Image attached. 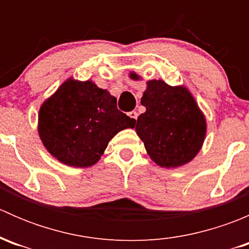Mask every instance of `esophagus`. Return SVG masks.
I'll return each mask as SVG.
<instances>
[{
    "label": "esophagus",
    "instance_id": "obj_1",
    "mask_svg": "<svg viewBox=\"0 0 249 249\" xmlns=\"http://www.w3.org/2000/svg\"><path fill=\"white\" fill-rule=\"evenodd\" d=\"M137 115H139V114H137L136 110H132V112L129 113V117L131 118V119H134V120L137 119Z\"/></svg>",
    "mask_w": 249,
    "mask_h": 249
}]
</instances>
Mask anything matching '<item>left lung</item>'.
<instances>
[{
	"instance_id": "obj_1",
	"label": "left lung",
	"mask_w": 249,
	"mask_h": 249,
	"mask_svg": "<svg viewBox=\"0 0 249 249\" xmlns=\"http://www.w3.org/2000/svg\"><path fill=\"white\" fill-rule=\"evenodd\" d=\"M129 77L141 79L136 72H130ZM141 105L145 112L137 118L135 130L155 164L176 169L199 154L207 122L187 87H172L161 79L148 80Z\"/></svg>"
}]
</instances>
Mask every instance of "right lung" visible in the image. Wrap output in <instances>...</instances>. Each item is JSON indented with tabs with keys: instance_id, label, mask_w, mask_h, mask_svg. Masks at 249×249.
Returning a JSON list of instances; mask_svg holds the SVG:
<instances>
[{
	"instance_id": "add662e5",
	"label": "right lung",
	"mask_w": 249,
	"mask_h": 249,
	"mask_svg": "<svg viewBox=\"0 0 249 249\" xmlns=\"http://www.w3.org/2000/svg\"><path fill=\"white\" fill-rule=\"evenodd\" d=\"M136 120L117 108V99L92 80L70 77L39 107V139L61 164L90 167L109 141Z\"/></svg>"
}]
</instances>
